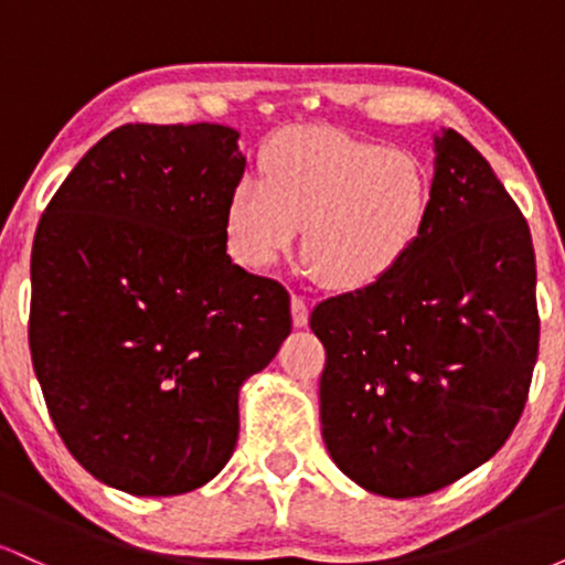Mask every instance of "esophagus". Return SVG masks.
Here are the masks:
<instances>
[{
	"label": "esophagus",
	"mask_w": 565,
	"mask_h": 565,
	"mask_svg": "<svg viewBox=\"0 0 565 565\" xmlns=\"http://www.w3.org/2000/svg\"><path fill=\"white\" fill-rule=\"evenodd\" d=\"M308 302H305V297L300 295H291V323L295 327H305L308 323Z\"/></svg>",
	"instance_id": "obj_1"
}]
</instances>
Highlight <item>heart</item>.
<instances>
[{"label": "heart", "mask_w": 565, "mask_h": 565, "mask_svg": "<svg viewBox=\"0 0 565 565\" xmlns=\"http://www.w3.org/2000/svg\"><path fill=\"white\" fill-rule=\"evenodd\" d=\"M225 206V236L238 263L268 268L297 242L302 260L337 291L380 284L423 238L433 178L408 148L382 146L334 127H291L260 157Z\"/></svg>", "instance_id": "obj_1"}]
</instances>
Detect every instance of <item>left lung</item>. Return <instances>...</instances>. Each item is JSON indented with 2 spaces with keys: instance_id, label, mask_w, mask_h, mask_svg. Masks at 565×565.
<instances>
[{
  "instance_id": "8db88e82",
  "label": "left lung",
  "mask_w": 565,
  "mask_h": 565,
  "mask_svg": "<svg viewBox=\"0 0 565 565\" xmlns=\"http://www.w3.org/2000/svg\"><path fill=\"white\" fill-rule=\"evenodd\" d=\"M327 348L321 436L350 481L391 499L444 489L510 438L540 350L526 217L468 140L436 135L423 238L374 287L310 313Z\"/></svg>"
}]
</instances>
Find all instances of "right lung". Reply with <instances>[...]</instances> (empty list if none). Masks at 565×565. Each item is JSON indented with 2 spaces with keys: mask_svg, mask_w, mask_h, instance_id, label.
Returning <instances> with one entry per match:
<instances>
[{
  "mask_svg": "<svg viewBox=\"0 0 565 565\" xmlns=\"http://www.w3.org/2000/svg\"><path fill=\"white\" fill-rule=\"evenodd\" d=\"M223 125H125L57 188L31 249V361L63 444L135 497L231 459L238 391L291 332L289 291L225 255L246 159Z\"/></svg>",
  "mask_w": 565,
  "mask_h": 565,
  "instance_id": "1",
  "label": "right lung"
}]
</instances>
